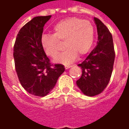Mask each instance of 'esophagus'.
I'll use <instances>...</instances> for the list:
<instances>
[{
	"label": "esophagus",
	"instance_id": "obj_1",
	"mask_svg": "<svg viewBox=\"0 0 129 129\" xmlns=\"http://www.w3.org/2000/svg\"><path fill=\"white\" fill-rule=\"evenodd\" d=\"M72 67V66H65V69H66V70H68V69Z\"/></svg>",
	"mask_w": 129,
	"mask_h": 129
}]
</instances>
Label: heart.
<instances>
[{
	"label": "heart",
	"instance_id": "heart-1",
	"mask_svg": "<svg viewBox=\"0 0 129 129\" xmlns=\"http://www.w3.org/2000/svg\"><path fill=\"white\" fill-rule=\"evenodd\" d=\"M53 35L44 34L41 37V45L45 53L55 57L59 50V42L64 41L66 47L55 57L56 62L69 64L83 56L92 47L94 38V28L88 21L70 17L59 21L53 27Z\"/></svg>",
	"mask_w": 129,
	"mask_h": 129
}]
</instances>
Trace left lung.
Segmentation results:
<instances>
[{"label": "left lung", "mask_w": 129, "mask_h": 129, "mask_svg": "<svg viewBox=\"0 0 129 129\" xmlns=\"http://www.w3.org/2000/svg\"><path fill=\"white\" fill-rule=\"evenodd\" d=\"M98 32L97 45L82 63L78 64L82 70L77 86L88 96L100 94L110 81L114 65L115 52L112 34L106 25L94 18Z\"/></svg>", "instance_id": "8db88e82"}]
</instances>
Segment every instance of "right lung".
<instances>
[{"instance_id":"obj_1","label":"right lung","mask_w":129,"mask_h":129,"mask_svg":"<svg viewBox=\"0 0 129 129\" xmlns=\"http://www.w3.org/2000/svg\"><path fill=\"white\" fill-rule=\"evenodd\" d=\"M51 16L34 17L17 35L13 49L15 70L19 82L29 94L46 96L65 71L61 64H51L41 45L45 24Z\"/></svg>"}]
</instances>
